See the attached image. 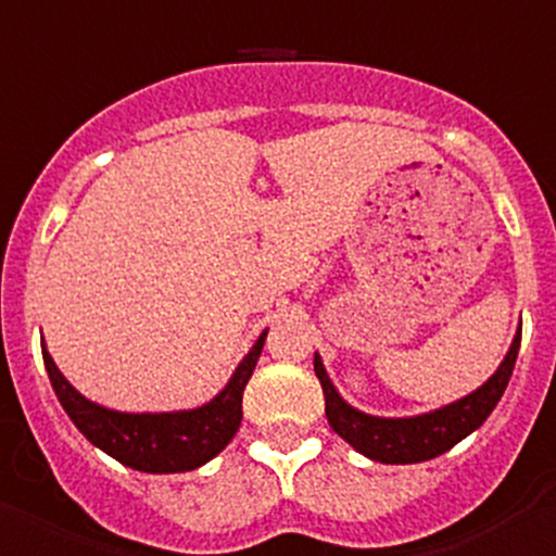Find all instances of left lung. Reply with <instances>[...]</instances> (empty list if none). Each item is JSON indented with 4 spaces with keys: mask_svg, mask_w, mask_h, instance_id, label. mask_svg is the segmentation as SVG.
Masks as SVG:
<instances>
[{
    "mask_svg": "<svg viewBox=\"0 0 556 556\" xmlns=\"http://www.w3.org/2000/svg\"><path fill=\"white\" fill-rule=\"evenodd\" d=\"M520 331L513 339L507 358L501 362L498 370L488 378V384L465 395L456 404L443 409L429 412L417 417H372L365 412L348 406L339 392L333 390L331 378L323 367L320 356H314V372L320 378L323 395H326V417L331 429L337 431L345 443H351L358 454L370 456L387 465H412V462H426L454 448L459 440L479 429L495 409L504 390L513 376L515 358H518Z\"/></svg>",
    "mask_w": 556,
    "mask_h": 556,
    "instance_id": "obj_1",
    "label": "left lung"
}]
</instances>
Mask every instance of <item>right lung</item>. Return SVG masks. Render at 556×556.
<instances>
[{
	"mask_svg": "<svg viewBox=\"0 0 556 556\" xmlns=\"http://www.w3.org/2000/svg\"><path fill=\"white\" fill-rule=\"evenodd\" d=\"M264 337L267 331L258 337L253 351L236 367L228 387L211 404L189 412H164V415H127V412L91 404L61 376L47 348H43V365H47L58 401L72 417V424L86 434L88 443H94L97 448L132 470L186 473L214 459L239 431L242 392L253 376L255 362L262 356Z\"/></svg>",
	"mask_w": 556,
	"mask_h": 556,
	"instance_id": "obj_1",
	"label": "right lung"
}]
</instances>
